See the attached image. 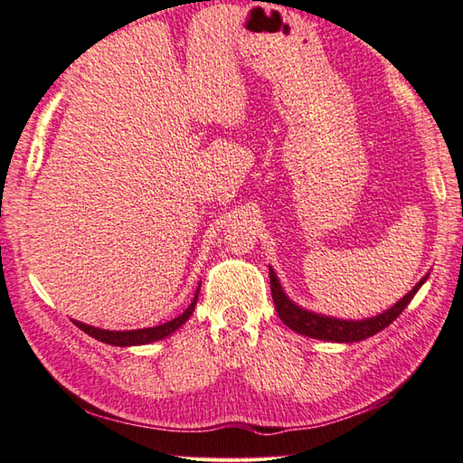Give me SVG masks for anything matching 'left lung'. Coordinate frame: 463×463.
<instances>
[{
    "label": "left lung",
    "mask_w": 463,
    "mask_h": 463,
    "mask_svg": "<svg viewBox=\"0 0 463 463\" xmlns=\"http://www.w3.org/2000/svg\"><path fill=\"white\" fill-rule=\"evenodd\" d=\"M269 272H270V292H272L274 308H277L280 320L287 324L290 330L302 334V336L326 340V342H338V344H352V342L366 340L373 336V334H378L380 330L390 326V324L400 317L402 310H404L411 302V298L416 297V292L421 288V284L428 280V274H430L428 272L426 277L406 294V297H402L394 304V307L380 312L378 317H370L362 320H344V318L326 317V314L312 312L298 307L297 302L287 297V292H284L277 272H274L272 267H269Z\"/></svg>",
    "instance_id": "left-lung-1"
}]
</instances>
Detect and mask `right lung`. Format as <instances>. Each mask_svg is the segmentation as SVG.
Instances as JSON below:
<instances>
[{"label": "right lung", "mask_w": 463, "mask_h": 463, "mask_svg": "<svg viewBox=\"0 0 463 463\" xmlns=\"http://www.w3.org/2000/svg\"><path fill=\"white\" fill-rule=\"evenodd\" d=\"M199 292H201V284L196 287L194 292V298L189 304V308H186L179 317L159 324V326H153V328H137V330H103V328H95L91 324H83L80 320H71L77 328H81L85 334H90L91 338L99 340L103 344H111V346H143V344H151L156 340H163L166 336H171L175 330H179L183 324L193 317L194 307H196V300H199Z\"/></svg>", "instance_id": "1"}]
</instances>
